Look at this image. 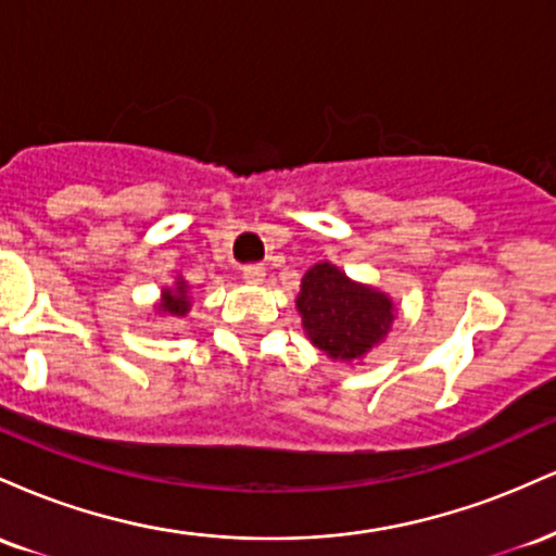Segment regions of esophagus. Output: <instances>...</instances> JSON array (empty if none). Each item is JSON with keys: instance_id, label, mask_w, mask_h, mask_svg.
Returning <instances> with one entry per match:
<instances>
[{"instance_id": "1", "label": "esophagus", "mask_w": 556, "mask_h": 556, "mask_svg": "<svg viewBox=\"0 0 556 556\" xmlns=\"http://www.w3.org/2000/svg\"><path fill=\"white\" fill-rule=\"evenodd\" d=\"M264 277H266V266L264 264L242 266V279H245V282L261 285V282H264Z\"/></svg>"}]
</instances>
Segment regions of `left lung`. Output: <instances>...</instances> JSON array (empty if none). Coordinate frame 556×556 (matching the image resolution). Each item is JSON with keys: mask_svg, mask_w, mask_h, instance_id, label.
I'll return each mask as SVG.
<instances>
[{"mask_svg": "<svg viewBox=\"0 0 556 556\" xmlns=\"http://www.w3.org/2000/svg\"><path fill=\"white\" fill-rule=\"evenodd\" d=\"M298 311L311 342L329 358L353 361L392 327V300L371 287L350 282L331 264H316L303 277Z\"/></svg>", "mask_w": 556, "mask_h": 556, "instance_id": "obj_1", "label": "left lung"}]
</instances>
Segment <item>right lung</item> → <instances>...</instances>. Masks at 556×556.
I'll list each match as a JSON object with an SVG mask.
<instances>
[{
	"mask_svg": "<svg viewBox=\"0 0 556 556\" xmlns=\"http://www.w3.org/2000/svg\"><path fill=\"white\" fill-rule=\"evenodd\" d=\"M188 287H185V282H177L175 292H164V303L159 305V311H164V314L169 316H182L185 311H188Z\"/></svg>",
	"mask_w": 556,
	"mask_h": 556,
	"instance_id": "1",
	"label": "right lung"
}]
</instances>
